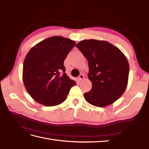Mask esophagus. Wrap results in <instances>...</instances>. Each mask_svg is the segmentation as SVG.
Returning <instances> with one entry per match:
<instances>
[{
	"label": "esophagus",
	"mask_w": 149,
	"mask_h": 149,
	"mask_svg": "<svg viewBox=\"0 0 149 149\" xmlns=\"http://www.w3.org/2000/svg\"><path fill=\"white\" fill-rule=\"evenodd\" d=\"M84 78V75L83 74H79V77H78V79L79 81H81L82 79H83Z\"/></svg>",
	"instance_id": "34e87169"
}]
</instances>
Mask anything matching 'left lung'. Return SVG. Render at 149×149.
<instances>
[{
	"instance_id": "1",
	"label": "left lung",
	"mask_w": 149,
	"mask_h": 149,
	"mask_svg": "<svg viewBox=\"0 0 149 149\" xmlns=\"http://www.w3.org/2000/svg\"><path fill=\"white\" fill-rule=\"evenodd\" d=\"M76 47L88 61L92 88L84 94L86 101L102 107L118 100L127 87L129 73L123 53L109 42L93 39L81 41Z\"/></svg>"
}]
</instances>
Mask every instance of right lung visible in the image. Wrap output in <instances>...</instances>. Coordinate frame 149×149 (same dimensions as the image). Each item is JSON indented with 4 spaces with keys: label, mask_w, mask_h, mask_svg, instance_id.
I'll list each match as a JSON object with an SVG mask.
<instances>
[{
    "label": "right lung",
    "mask_w": 149,
    "mask_h": 149,
    "mask_svg": "<svg viewBox=\"0 0 149 149\" xmlns=\"http://www.w3.org/2000/svg\"><path fill=\"white\" fill-rule=\"evenodd\" d=\"M75 44L67 38L54 36L30 49L24 62L23 81L35 101L54 106L66 100L76 82L65 73L63 63Z\"/></svg>",
    "instance_id": "add662e5"
}]
</instances>
